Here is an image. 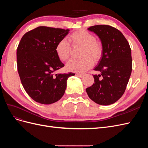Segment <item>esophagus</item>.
Instances as JSON below:
<instances>
[{
  "mask_svg": "<svg viewBox=\"0 0 148 148\" xmlns=\"http://www.w3.org/2000/svg\"><path fill=\"white\" fill-rule=\"evenodd\" d=\"M78 77H79V78H82L83 76H84V74H82V73H77V75Z\"/></svg>",
  "mask_w": 148,
  "mask_h": 148,
  "instance_id": "esophagus-1",
  "label": "esophagus"
}]
</instances>
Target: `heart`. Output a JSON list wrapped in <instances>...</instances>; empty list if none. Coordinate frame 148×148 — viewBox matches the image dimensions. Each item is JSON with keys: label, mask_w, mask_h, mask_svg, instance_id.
<instances>
[{"label": "heart", "mask_w": 148, "mask_h": 148, "mask_svg": "<svg viewBox=\"0 0 148 148\" xmlns=\"http://www.w3.org/2000/svg\"><path fill=\"white\" fill-rule=\"evenodd\" d=\"M69 43L65 39H62L56 46V53L59 59L62 62L67 61L71 55L72 48L82 47L79 52L81 59L71 60L66 65L69 71L77 73L84 72L93 65L94 62L100 60L103 55L104 47L102 44L96 40L95 36L83 29L74 31L69 37ZM71 46H70V45Z\"/></svg>", "instance_id": "1"}]
</instances>
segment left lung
Returning <instances> with one entry per match:
<instances>
[{
	"label": "left lung",
	"instance_id": "8db88e82",
	"mask_svg": "<svg viewBox=\"0 0 148 148\" xmlns=\"http://www.w3.org/2000/svg\"><path fill=\"white\" fill-rule=\"evenodd\" d=\"M99 37L104 52L92 75L95 83L86 89L89 97L100 105L117 101L126 89L132 70L131 48L120 31L112 26L98 25L88 28Z\"/></svg>",
	"mask_w": 148,
	"mask_h": 148
}]
</instances>
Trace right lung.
<instances>
[{
  "mask_svg": "<svg viewBox=\"0 0 148 148\" xmlns=\"http://www.w3.org/2000/svg\"><path fill=\"white\" fill-rule=\"evenodd\" d=\"M69 29L47 26L26 33L16 51L17 69L22 85L36 102L51 104L61 99L69 77L75 73H56L64 66L56 53L57 42L69 33Z\"/></svg>",
  "mask_w": 148,
  "mask_h": 148,
  "instance_id": "obj_1",
  "label": "right lung"
}]
</instances>
